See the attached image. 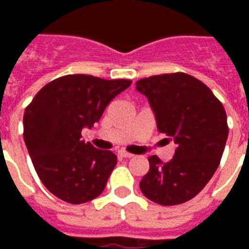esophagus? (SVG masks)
Returning a JSON list of instances; mask_svg holds the SVG:
<instances>
[{
    "label": "esophagus",
    "mask_w": 249,
    "mask_h": 249,
    "mask_svg": "<svg viewBox=\"0 0 249 249\" xmlns=\"http://www.w3.org/2000/svg\"><path fill=\"white\" fill-rule=\"evenodd\" d=\"M119 156L124 157V159H130V157H133V155H132V153H128V152H125V151H119Z\"/></svg>",
    "instance_id": "esophagus-1"
}]
</instances>
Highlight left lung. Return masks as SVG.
I'll list each match as a JSON object with an SVG mask.
<instances>
[{
    "instance_id": "8db88e82",
    "label": "left lung",
    "mask_w": 249,
    "mask_h": 249,
    "mask_svg": "<svg viewBox=\"0 0 249 249\" xmlns=\"http://www.w3.org/2000/svg\"><path fill=\"white\" fill-rule=\"evenodd\" d=\"M136 90L148 98L159 132L176 144L171 161L149 157L141 192L161 205L185 203L219 167L228 137L224 107L205 84L185 73L141 78Z\"/></svg>"
}]
</instances>
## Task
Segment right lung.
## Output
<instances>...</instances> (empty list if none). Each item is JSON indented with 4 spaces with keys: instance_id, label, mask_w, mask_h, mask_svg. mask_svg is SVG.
<instances>
[{
    "instance_id": "add662e5",
    "label": "right lung",
    "mask_w": 249,
    "mask_h": 249,
    "mask_svg": "<svg viewBox=\"0 0 249 249\" xmlns=\"http://www.w3.org/2000/svg\"><path fill=\"white\" fill-rule=\"evenodd\" d=\"M130 80L68 74L46 84L24 113V140L38 178L66 203L82 204L105 189L117 156L81 140Z\"/></svg>"
}]
</instances>
